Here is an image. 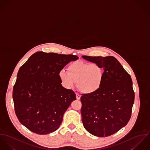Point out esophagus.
Masks as SVG:
<instances>
[{
    "mask_svg": "<svg viewBox=\"0 0 150 150\" xmlns=\"http://www.w3.org/2000/svg\"><path fill=\"white\" fill-rule=\"evenodd\" d=\"M76 100H79L81 99V96L78 93H76Z\"/></svg>",
    "mask_w": 150,
    "mask_h": 150,
    "instance_id": "1",
    "label": "esophagus"
}]
</instances>
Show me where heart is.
I'll use <instances>...</instances> for the list:
<instances>
[{
  "label": "heart",
  "instance_id": "b5f03b06",
  "mask_svg": "<svg viewBox=\"0 0 150 150\" xmlns=\"http://www.w3.org/2000/svg\"><path fill=\"white\" fill-rule=\"evenodd\" d=\"M68 72L62 70L59 77L67 87H71L75 82L77 88L83 94H93L100 90L104 79V70L99 64L76 61L71 63Z\"/></svg>",
  "mask_w": 150,
  "mask_h": 150
}]
</instances>
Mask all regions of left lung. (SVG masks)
<instances>
[{"mask_svg":"<svg viewBox=\"0 0 150 150\" xmlns=\"http://www.w3.org/2000/svg\"><path fill=\"white\" fill-rule=\"evenodd\" d=\"M82 57L99 64L104 70L100 90L93 94H82L83 126L97 136L112 135L125 127L131 118L134 100L131 77L113 56Z\"/></svg>","mask_w":150,"mask_h":150,"instance_id":"8db88e82","label":"left lung"}]
</instances>
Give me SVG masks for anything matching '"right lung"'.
<instances>
[{"instance_id": "add662e5", "label": "right lung", "mask_w": 150, "mask_h": 150, "mask_svg": "<svg viewBox=\"0 0 150 150\" xmlns=\"http://www.w3.org/2000/svg\"><path fill=\"white\" fill-rule=\"evenodd\" d=\"M76 55L38 52L20 67L13 87L15 112L29 130L46 134L57 130L75 93L63 87L59 77L62 69Z\"/></svg>"}]
</instances>
